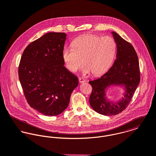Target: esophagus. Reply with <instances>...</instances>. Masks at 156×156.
I'll return each mask as SVG.
<instances>
[{
  "label": "esophagus",
  "mask_w": 156,
  "mask_h": 156,
  "mask_svg": "<svg viewBox=\"0 0 156 156\" xmlns=\"http://www.w3.org/2000/svg\"><path fill=\"white\" fill-rule=\"evenodd\" d=\"M78 80H79V81H80V83H85V82H86L85 79H84V78H83L80 77V78H78Z\"/></svg>",
  "instance_id": "1"
}]
</instances>
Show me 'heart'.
<instances>
[{"instance_id":"1","label":"heart","mask_w":156,"mask_h":156,"mask_svg":"<svg viewBox=\"0 0 156 156\" xmlns=\"http://www.w3.org/2000/svg\"><path fill=\"white\" fill-rule=\"evenodd\" d=\"M72 48L65 47L62 50V58L67 69L75 72L83 61L85 65L83 72L91 71L96 76L108 69L114 58L117 47L112 37L96 35L78 37L72 42Z\"/></svg>"}]
</instances>
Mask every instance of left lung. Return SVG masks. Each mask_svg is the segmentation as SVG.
Wrapping results in <instances>:
<instances>
[{"label": "left lung", "mask_w": 156, "mask_h": 156, "mask_svg": "<svg viewBox=\"0 0 156 156\" xmlns=\"http://www.w3.org/2000/svg\"><path fill=\"white\" fill-rule=\"evenodd\" d=\"M112 34L117 44V58L106 73L89 81L92 87L90 104L96 112L106 116L119 114L127 108L140 82L138 57L133 47L116 32ZM112 85L125 87L124 98L117 103L105 98V90Z\"/></svg>", "instance_id": "8db88e82"}]
</instances>
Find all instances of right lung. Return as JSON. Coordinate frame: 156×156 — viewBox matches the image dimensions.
I'll return each instance as SVG.
<instances>
[{
  "label": "right lung",
  "instance_id": "add662e5",
  "mask_svg": "<svg viewBox=\"0 0 156 156\" xmlns=\"http://www.w3.org/2000/svg\"><path fill=\"white\" fill-rule=\"evenodd\" d=\"M67 35L49 32L24 50L18 76L27 103L47 116L63 112L78 78L64 66L62 50Z\"/></svg>",
  "mask_w": 156,
  "mask_h": 156
}]
</instances>
